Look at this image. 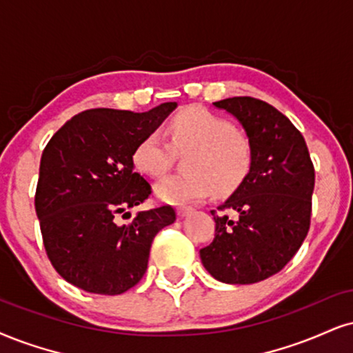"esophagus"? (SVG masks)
Here are the masks:
<instances>
[{
	"label": "esophagus",
	"mask_w": 353,
	"mask_h": 353,
	"mask_svg": "<svg viewBox=\"0 0 353 353\" xmlns=\"http://www.w3.org/2000/svg\"><path fill=\"white\" fill-rule=\"evenodd\" d=\"M194 211V208H191V206H180L176 210V214L180 216V217H185V216H188V214H191V212Z\"/></svg>",
	"instance_id": "obj_1"
}]
</instances>
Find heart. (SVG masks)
Segmentation results:
<instances>
[{
  "instance_id": "heart-1",
  "label": "heart",
  "mask_w": 353,
  "mask_h": 353,
  "mask_svg": "<svg viewBox=\"0 0 353 353\" xmlns=\"http://www.w3.org/2000/svg\"><path fill=\"white\" fill-rule=\"evenodd\" d=\"M167 136L176 152H189L183 159L185 173L157 181L155 194L163 203L196 201L211 190L219 196L229 194L250 172L249 137L234 129L228 119L201 106H190L178 112L167 125ZM171 148L162 134L152 132L137 143L134 163L147 175H163L173 162Z\"/></svg>"
}]
</instances>
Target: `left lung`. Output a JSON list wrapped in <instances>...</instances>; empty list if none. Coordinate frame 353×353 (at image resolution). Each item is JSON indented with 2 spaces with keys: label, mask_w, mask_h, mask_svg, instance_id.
<instances>
[{
  "label": "left lung",
  "mask_w": 353,
  "mask_h": 353,
  "mask_svg": "<svg viewBox=\"0 0 353 353\" xmlns=\"http://www.w3.org/2000/svg\"><path fill=\"white\" fill-rule=\"evenodd\" d=\"M212 104L245 130L252 165L245 180L217 208L219 212L211 211L216 236L199 256L216 280L250 285L280 272L306 239L314 167L301 132L272 104L250 97Z\"/></svg>",
  "instance_id": "left-lung-1"
}]
</instances>
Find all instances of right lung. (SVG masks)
Segmentation results:
<instances>
[{"mask_svg":"<svg viewBox=\"0 0 353 353\" xmlns=\"http://www.w3.org/2000/svg\"><path fill=\"white\" fill-rule=\"evenodd\" d=\"M163 103L147 112L99 108L73 116L42 152L36 212L47 256L65 281L97 294H121L141 281L159 230L175 223L170 206L141 211L129 224L121 212L152 193L137 173V143L176 110Z\"/></svg>","mask_w":353,"mask_h":353,"instance_id":"right-lung-1","label":"right lung"}]
</instances>
